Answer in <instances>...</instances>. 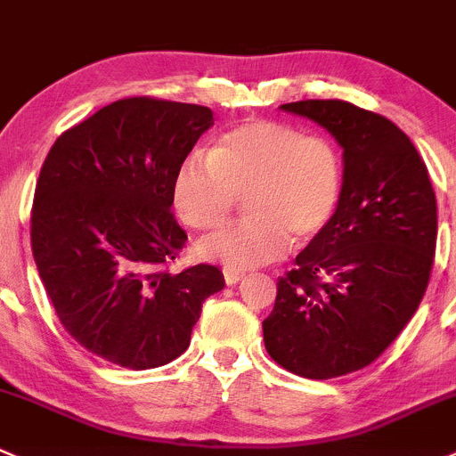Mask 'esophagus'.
Returning a JSON list of instances; mask_svg holds the SVG:
<instances>
[{"label": "esophagus", "instance_id": "34e87169", "mask_svg": "<svg viewBox=\"0 0 456 456\" xmlns=\"http://www.w3.org/2000/svg\"><path fill=\"white\" fill-rule=\"evenodd\" d=\"M246 276V272L243 270H234V267H224V281H226L228 285H234L239 283V281Z\"/></svg>", "mask_w": 456, "mask_h": 456}]
</instances>
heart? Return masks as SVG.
<instances>
[{
    "label": "heart",
    "mask_w": 456,
    "mask_h": 456,
    "mask_svg": "<svg viewBox=\"0 0 456 456\" xmlns=\"http://www.w3.org/2000/svg\"><path fill=\"white\" fill-rule=\"evenodd\" d=\"M246 193L250 217L197 243L204 259L256 267L318 237L342 197V158L325 135L303 134L279 120H248L217 138L208 153L184 158L173 182V204L186 226L210 230Z\"/></svg>",
    "instance_id": "heart-1"
}]
</instances>
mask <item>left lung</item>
Masks as SVG:
<instances>
[{
    "label": "left lung",
    "mask_w": 456,
    "mask_h": 456,
    "mask_svg": "<svg viewBox=\"0 0 456 456\" xmlns=\"http://www.w3.org/2000/svg\"><path fill=\"white\" fill-rule=\"evenodd\" d=\"M342 147V197L330 226L276 283L267 354L300 378L369 367L419 307L437 246L428 168L397 125L345 101L285 102Z\"/></svg>",
    "instance_id": "obj_1"
}]
</instances>
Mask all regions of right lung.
<instances>
[{"instance_id": "right-lung-1", "label": "right lung", "mask_w": 456, "mask_h": 456, "mask_svg": "<svg viewBox=\"0 0 456 456\" xmlns=\"http://www.w3.org/2000/svg\"><path fill=\"white\" fill-rule=\"evenodd\" d=\"M213 125L208 107L134 96L56 138L35 189L32 256L61 325L118 367L184 354L201 303L224 289L215 265L168 272L186 243L173 182Z\"/></svg>"}]
</instances>
